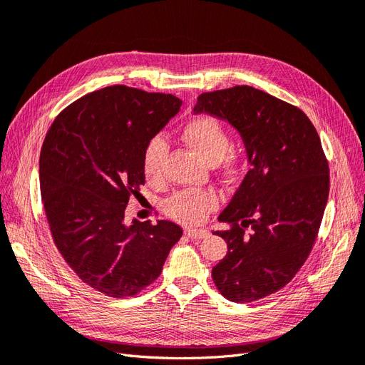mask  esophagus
<instances>
[{
    "instance_id": "34e87169",
    "label": "esophagus",
    "mask_w": 365,
    "mask_h": 365,
    "mask_svg": "<svg viewBox=\"0 0 365 365\" xmlns=\"http://www.w3.org/2000/svg\"><path fill=\"white\" fill-rule=\"evenodd\" d=\"M184 233L187 235V236H189L190 239H202V237H205L207 235H208V231L207 230H204V228H200V230H197V228H185L184 230Z\"/></svg>"
}]
</instances>
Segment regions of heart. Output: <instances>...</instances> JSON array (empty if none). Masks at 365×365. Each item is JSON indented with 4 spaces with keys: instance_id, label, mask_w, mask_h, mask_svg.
<instances>
[{
    "instance_id": "1",
    "label": "heart",
    "mask_w": 365,
    "mask_h": 365,
    "mask_svg": "<svg viewBox=\"0 0 365 365\" xmlns=\"http://www.w3.org/2000/svg\"><path fill=\"white\" fill-rule=\"evenodd\" d=\"M182 138L208 163L222 160L230 148L227 130L212 117H197L190 120L182 130ZM168 153V143L157 135L149 140L143 153V170L148 180L157 181L163 172V161ZM235 160H227V169L231 170ZM216 204V197L207 190H182L175 193L168 201V213L184 224H201L207 213Z\"/></svg>"
}]
</instances>
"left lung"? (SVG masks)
Returning a JSON list of instances; mask_svg holds the SVG:
<instances>
[{
  "label": "left lung",
  "mask_w": 365,
  "mask_h": 365,
  "mask_svg": "<svg viewBox=\"0 0 365 365\" xmlns=\"http://www.w3.org/2000/svg\"><path fill=\"white\" fill-rule=\"evenodd\" d=\"M195 114L233 126L250 169L219 215L227 256L212 271L227 300L251 303L282 289L312 250L329 197V165L300 109L248 85L204 93Z\"/></svg>",
  "instance_id": "left-lung-1"
}]
</instances>
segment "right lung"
<instances>
[{
	"instance_id": "1",
	"label": "right lung",
	"mask_w": 365,
	"mask_h": 365,
	"mask_svg": "<svg viewBox=\"0 0 365 365\" xmlns=\"http://www.w3.org/2000/svg\"><path fill=\"white\" fill-rule=\"evenodd\" d=\"M172 94L123 85L81 97L53 121L39 157L51 236L79 277L109 297H132L158 279L182 230L170 220L126 222L145 184L143 153L178 114Z\"/></svg>"
}]
</instances>
